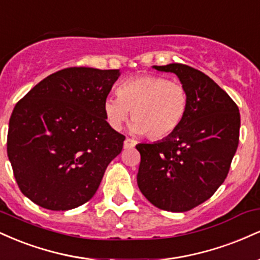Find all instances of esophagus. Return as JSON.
Instances as JSON below:
<instances>
[{
    "label": "esophagus",
    "mask_w": 260,
    "mask_h": 260,
    "mask_svg": "<svg viewBox=\"0 0 260 260\" xmlns=\"http://www.w3.org/2000/svg\"><path fill=\"white\" fill-rule=\"evenodd\" d=\"M136 144H137L136 140H134V139H131V138H127L126 140H124L123 147L126 148V149H128V148H133V147H136Z\"/></svg>",
    "instance_id": "esophagus-1"
}]
</instances>
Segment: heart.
Instances as JSON below:
<instances>
[{
    "label": "heart",
    "instance_id": "1",
    "mask_svg": "<svg viewBox=\"0 0 260 260\" xmlns=\"http://www.w3.org/2000/svg\"><path fill=\"white\" fill-rule=\"evenodd\" d=\"M118 96L104 101V115L113 129H121L132 111L129 129L162 140L178 131L189 107L187 89L177 82L154 74H142L124 80L117 89Z\"/></svg>",
    "mask_w": 260,
    "mask_h": 260
}]
</instances>
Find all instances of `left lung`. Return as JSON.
<instances>
[{"mask_svg": "<svg viewBox=\"0 0 260 260\" xmlns=\"http://www.w3.org/2000/svg\"><path fill=\"white\" fill-rule=\"evenodd\" d=\"M153 68L178 77L189 107L171 137L136 145L140 153L137 182L156 208L183 213L208 201L225 181L238 147L240 111L228 92L201 71L181 63Z\"/></svg>", "mask_w": 260, "mask_h": 260, "instance_id": "1", "label": "left lung"}]
</instances>
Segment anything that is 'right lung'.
<instances>
[{
  "label": "right lung",
  "mask_w": 260,
  "mask_h": 260,
  "mask_svg": "<svg viewBox=\"0 0 260 260\" xmlns=\"http://www.w3.org/2000/svg\"><path fill=\"white\" fill-rule=\"evenodd\" d=\"M120 70L71 67L50 74L14 106L7 155L35 204L70 210L90 201L126 137L104 115Z\"/></svg>",
  "instance_id": "obj_1"
}]
</instances>
